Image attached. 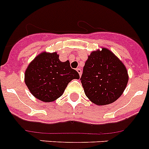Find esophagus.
<instances>
[{
  "label": "esophagus",
  "instance_id": "esophagus-1",
  "mask_svg": "<svg viewBox=\"0 0 149 149\" xmlns=\"http://www.w3.org/2000/svg\"><path fill=\"white\" fill-rule=\"evenodd\" d=\"M76 70H77V72H78L79 75H80V76H81V74H82V70H81V68H77V69H76Z\"/></svg>",
  "mask_w": 149,
  "mask_h": 149
}]
</instances>
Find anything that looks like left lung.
Here are the masks:
<instances>
[{"label":"left lung","mask_w":149,"mask_h":149,"mask_svg":"<svg viewBox=\"0 0 149 149\" xmlns=\"http://www.w3.org/2000/svg\"><path fill=\"white\" fill-rule=\"evenodd\" d=\"M86 97L97 105L111 104L122 95L128 81L125 66L107 48L88 56L81 77Z\"/></svg>","instance_id":"left-lung-1"}]
</instances>
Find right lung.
Wrapping results in <instances>:
<instances>
[{
    "label": "right lung",
    "instance_id": "add662e5",
    "mask_svg": "<svg viewBox=\"0 0 149 149\" xmlns=\"http://www.w3.org/2000/svg\"><path fill=\"white\" fill-rule=\"evenodd\" d=\"M68 60L61 62L56 53L38 55L27 67L24 81L30 93L44 102L54 101L63 95L68 83L79 79Z\"/></svg>",
    "mask_w": 149,
    "mask_h": 149
}]
</instances>
